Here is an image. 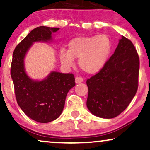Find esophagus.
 Wrapping results in <instances>:
<instances>
[{"mask_svg": "<svg viewBox=\"0 0 150 150\" xmlns=\"http://www.w3.org/2000/svg\"><path fill=\"white\" fill-rule=\"evenodd\" d=\"M83 78L82 77H75V82H76L77 84L78 83H80V82H83Z\"/></svg>", "mask_w": 150, "mask_h": 150, "instance_id": "1", "label": "esophagus"}]
</instances>
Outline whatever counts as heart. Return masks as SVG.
Instances as JSON below:
<instances>
[{
  "label": "heart",
  "instance_id": "obj_1",
  "mask_svg": "<svg viewBox=\"0 0 150 150\" xmlns=\"http://www.w3.org/2000/svg\"><path fill=\"white\" fill-rule=\"evenodd\" d=\"M111 51V42L106 34L78 37L70 40L68 51L61 49L59 57L61 63L70 67L74 58H79L80 68L88 74H95L106 64Z\"/></svg>",
  "mask_w": 150,
  "mask_h": 150
}]
</instances>
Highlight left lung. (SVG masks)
Listing matches in <instances>:
<instances>
[{
	"label": "left lung",
	"instance_id": "obj_1",
	"mask_svg": "<svg viewBox=\"0 0 150 150\" xmlns=\"http://www.w3.org/2000/svg\"><path fill=\"white\" fill-rule=\"evenodd\" d=\"M139 68L135 46L122 36L114 53L102 69L87 80L89 111L102 118H113L120 114L137 92Z\"/></svg>",
	"mask_w": 150,
	"mask_h": 150
}]
</instances>
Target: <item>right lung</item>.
<instances>
[{
	"mask_svg": "<svg viewBox=\"0 0 150 150\" xmlns=\"http://www.w3.org/2000/svg\"><path fill=\"white\" fill-rule=\"evenodd\" d=\"M59 28L41 26L34 29L15 47L10 75L17 102L23 112L32 120L46 123L61 116L67 94L75 85L73 73L52 71L44 80H33L27 75L24 60L34 42H49L52 33Z\"/></svg>",
	"mask_w": 150,
	"mask_h": 150,
	"instance_id": "obj_1",
	"label": "right lung"
}]
</instances>
